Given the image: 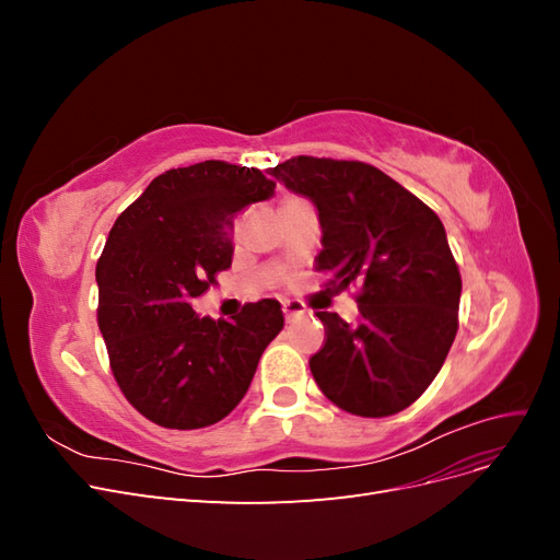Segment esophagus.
Wrapping results in <instances>:
<instances>
[{"instance_id": "34e87169", "label": "esophagus", "mask_w": 560, "mask_h": 560, "mask_svg": "<svg viewBox=\"0 0 560 560\" xmlns=\"http://www.w3.org/2000/svg\"><path fill=\"white\" fill-rule=\"evenodd\" d=\"M282 313H284L287 322H292V319L301 317L306 311H303V306H301V303H296V301H284L282 303Z\"/></svg>"}]
</instances>
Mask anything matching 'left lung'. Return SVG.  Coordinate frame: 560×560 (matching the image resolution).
Listing matches in <instances>:
<instances>
[{
  "instance_id": "obj_1",
  "label": "left lung",
  "mask_w": 560,
  "mask_h": 560,
  "mask_svg": "<svg viewBox=\"0 0 560 560\" xmlns=\"http://www.w3.org/2000/svg\"><path fill=\"white\" fill-rule=\"evenodd\" d=\"M317 208V270L360 284V319L317 313L327 343L313 378L338 409L383 418L411 406L442 369L457 331L463 280L446 231L425 202L378 167L296 156L270 173Z\"/></svg>"
}]
</instances>
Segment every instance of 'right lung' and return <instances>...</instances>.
Masks as SVG:
<instances>
[{"label":"right lung","instance_id":"right-lung-1","mask_svg":"<svg viewBox=\"0 0 560 560\" xmlns=\"http://www.w3.org/2000/svg\"><path fill=\"white\" fill-rule=\"evenodd\" d=\"M273 194L257 167L202 161L159 175L109 231L95 268L97 325L121 393L161 428L226 418L284 327L276 299L231 322L191 306L231 266L233 217Z\"/></svg>","mask_w":560,"mask_h":560}]
</instances>
